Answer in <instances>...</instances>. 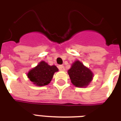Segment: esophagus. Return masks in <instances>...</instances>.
<instances>
[{
    "label": "esophagus",
    "instance_id": "esophagus-1",
    "mask_svg": "<svg viewBox=\"0 0 121 121\" xmlns=\"http://www.w3.org/2000/svg\"><path fill=\"white\" fill-rule=\"evenodd\" d=\"M58 68L59 70H61V71H64L65 70V67L63 65H60V66H58Z\"/></svg>",
    "mask_w": 121,
    "mask_h": 121
}]
</instances>
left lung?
<instances>
[{
    "instance_id": "left-lung-1",
    "label": "left lung",
    "mask_w": 121,
    "mask_h": 121,
    "mask_svg": "<svg viewBox=\"0 0 121 121\" xmlns=\"http://www.w3.org/2000/svg\"><path fill=\"white\" fill-rule=\"evenodd\" d=\"M68 73L73 84L77 87H86L93 78L92 71L83 65L80 61H75L72 64Z\"/></svg>"
}]
</instances>
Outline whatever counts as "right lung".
Here are the masks:
<instances>
[{
  "label": "right lung",
  "mask_w": 121,
  "mask_h": 121,
  "mask_svg": "<svg viewBox=\"0 0 121 121\" xmlns=\"http://www.w3.org/2000/svg\"><path fill=\"white\" fill-rule=\"evenodd\" d=\"M58 69L55 65L50 66L41 61L36 67L32 68L27 73V77L37 86H44L49 84L55 72Z\"/></svg>",
  "instance_id": "right-lung-1"
}]
</instances>
